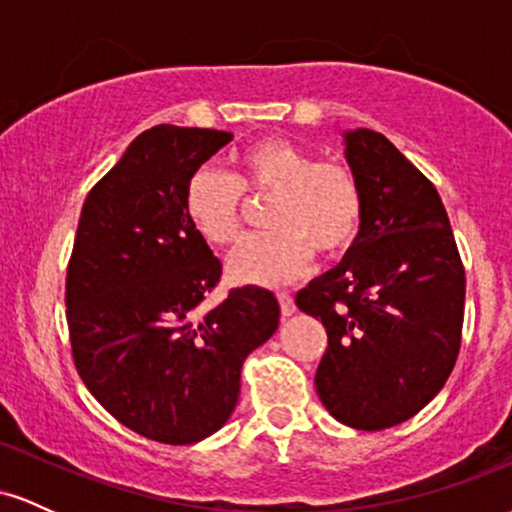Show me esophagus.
Instances as JSON below:
<instances>
[{
  "instance_id": "esophagus-1",
  "label": "esophagus",
  "mask_w": 512,
  "mask_h": 512,
  "mask_svg": "<svg viewBox=\"0 0 512 512\" xmlns=\"http://www.w3.org/2000/svg\"><path fill=\"white\" fill-rule=\"evenodd\" d=\"M276 298H279L281 315L289 317V315L296 313V303H293V296H291V293H276Z\"/></svg>"
}]
</instances>
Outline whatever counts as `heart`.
I'll return each mask as SVG.
<instances>
[{"instance_id": "1", "label": "heart", "mask_w": 512, "mask_h": 512, "mask_svg": "<svg viewBox=\"0 0 512 512\" xmlns=\"http://www.w3.org/2000/svg\"><path fill=\"white\" fill-rule=\"evenodd\" d=\"M245 195L272 197L264 223L228 257L238 284L281 286L313 267V250L339 257L356 243L363 221L361 187L339 163H317L289 139L264 137L238 154V173L202 166L185 182L187 219L211 245H231L243 231Z\"/></svg>"}]
</instances>
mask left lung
<instances>
[{"mask_svg":"<svg viewBox=\"0 0 512 512\" xmlns=\"http://www.w3.org/2000/svg\"><path fill=\"white\" fill-rule=\"evenodd\" d=\"M344 156L361 187V233L296 305L327 330L320 402L346 426L383 431L419 414L452 373L464 267L438 190L390 139L346 129Z\"/></svg>","mask_w":512,"mask_h":512,"instance_id":"8db88e82","label":"left lung"}]
</instances>
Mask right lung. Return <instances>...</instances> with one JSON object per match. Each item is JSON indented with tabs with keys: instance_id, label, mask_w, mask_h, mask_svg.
Returning a JSON list of instances; mask_svg holds the SVG:
<instances>
[{
	"instance_id": "1",
	"label": "right lung",
	"mask_w": 512,
	"mask_h": 512,
	"mask_svg": "<svg viewBox=\"0 0 512 512\" xmlns=\"http://www.w3.org/2000/svg\"><path fill=\"white\" fill-rule=\"evenodd\" d=\"M231 132L158 125L139 134L88 192L67 267L76 370L101 407L168 445L209 438L231 419L240 368L279 327L274 293L233 289L182 207L185 182Z\"/></svg>"
}]
</instances>
